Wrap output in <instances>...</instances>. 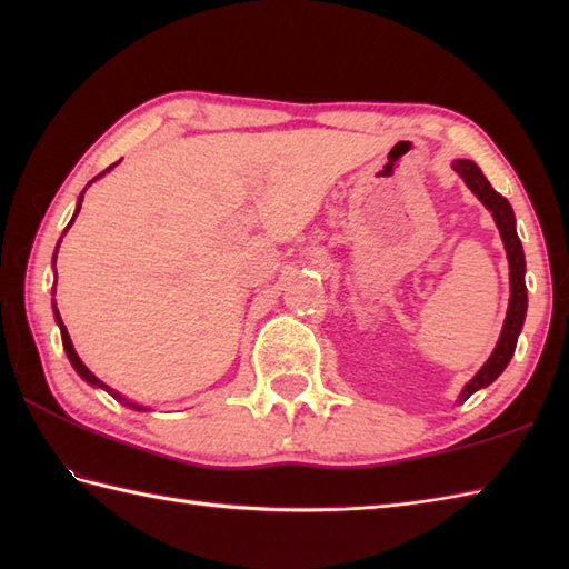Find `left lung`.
Here are the masks:
<instances>
[{
  "label": "left lung",
  "instance_id": "obj_1",
  "mask_svg": "<svg viewBox=\"0 0 569 569\" xmlns=\"http://www.w3.org/2000/svg\"><path fill=\"white\" fill-rule=\"evenodd\" d=\"M455 171L462 176L467 188L475 192V196L485 202V208L491 212L493 222H497L503 247H506V257H509V281H511V298H509V310H506V320H503V330L497 347H493L491 357L487 359V365L481 367L475 379H471L462 393H459V403H465L467 398L485 389L491 381L499 379V373L509 367V361L516 352V342L518 335L523 330V320H526V308H528V291H526V257H523V247L521 239L516 234V217L509 200L499 196L497 190L491 188L489 180L481 173V168L475 161H465L459 159L452 163Z\"/></svg>",
  "mask_w": 569,
  "mask_h": 569
}]
</instances>
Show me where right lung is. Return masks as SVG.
I'll return each mask as SVG.
<instances>
[{
    "instance_id": "obj_1",
    "label": "right lung",
    "mask_w": 569,
    "mask_h": 569,
    "mask_svg": "<svg viewBox=\"0 0 569 569\" xmlns=\"http://www.w3.org/2000/svg\"><path fill=\"white\" fill-rule=\"evenodd\" d=\"M114 166H117V163H114ZM114 166H110V168H114ZM110 168H107V171H110ZM100 176H104V173H100ZM100 176H98V178H100ZM82 196H84V192H82ZM82 196H80V200H78V210H76V214H72V220H76L78 212H80V202H82ZM72 220H70V224H72ZM70 224H68V227H70ZM58 244H60V241H58ZM56 253H58V249H56ZM56 253H53V263H56ZM53 293H56V291H53ZM53 316H56V322H58V328H60V337H63V349H66V355H68V359H70L72 369H76V371L80 373V377H82L84 381L92 383V386H98V389H104L107 393H112V396H114V398H119V401H122V403L131 406V408H134V410H147V408H141V406H137V403L127 401L124 396H119L114 389H110V386L102 383L98 377H94V373H92L88 367L82 365L80 357L76 355V347H72V342H70V335H68V330H66V325H63V320H60V312H58V308H56V300H53Z\"/></svg>"
}]
</instances>
